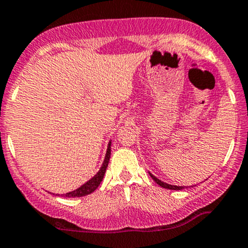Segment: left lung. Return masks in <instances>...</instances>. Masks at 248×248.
I'll use <instances>...</instances> for the list:
<instances>
[{"label":"left lung","instance_id":"1","mask_svg":"<svg viewBox=\"0 0 248 248\" xmlns=\"http://www.w3.org/2000/svg\"><path fill=\"white\" fill-rule=\"evenodd\" d=\"M149 174H150V177L154 179L155 183H157V185H159V186H160V187H163V188H166V189H172V190H181V189H184V188H185V186H174V185H170V184L164 183V181L159 180V179L155 177L154 174H151L150 172H149Z\"/></svg>","mask_w":248,"mask_h":248}]
</instances>
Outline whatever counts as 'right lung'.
I'll return each instance as SVG.
<instances>
[{"label": "right lung", "mask_w": 248, "mask_h": 248, "mask_svg": "<svg viewBox=\"0 0 248 248\" xmlns=\"http://www.w3.org/2000/svg\"><path fill=\"white\" fill-rule=\"evenodd\" d=\"M111 145H112V140L108 142V145H107L105 158H104V162L101 164L99 171L95 173L90 180L86 181L85 184H83L82 186L78 187L77 189L73 190V192L62 194L61 196H64V198H80V196H85V195H89V194L93 193L94 190L98 188V186L100 185L101 180H103L104 175H105L107 166H108L109 158H111ZM56 195H60V194H56Z\"/></svg>", "instance_id": "obj_1"}]
</instances>
